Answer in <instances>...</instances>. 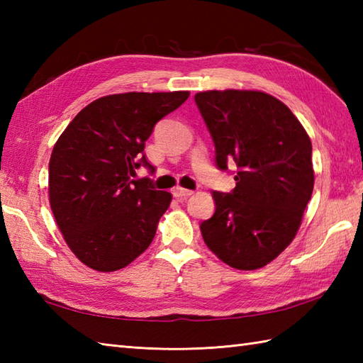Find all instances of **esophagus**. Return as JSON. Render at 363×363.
Returning a JSON list of instances; mask_svg holds the SVG:
<instances>
[{
  "instance_id": "obj_1",
  "label": "esophagus",
  "mask_w": 363,
  "mask_h": 363,
  "mask_svg": "<svg viewBox=\"0 0 363 363\" xmlns=\"http://www.w3.org/2000/svg\"><path fill=\"white\" fill-rule=\"evenodd\" d=\"M190 195H194V191H191V190H187V189L179 187V186L173 189V196L177 198V199H179V198H187Z\"/></svg>"
}]
</instances>
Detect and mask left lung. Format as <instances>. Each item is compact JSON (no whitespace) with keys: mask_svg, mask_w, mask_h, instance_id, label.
<instances>
[{"mask_svg":"<svg viewBox=\"0 0 363 363\" xmlns=\"http://www.w3.org/2000/svg\"><path fill=\"white\" fill-rule=\"evenodd\" d=\"M213 138L217 165L234 160L233 194L213 191L215 213L201 223L204 243L237 269H257L295 238L313 191L312 143L279 99L260 90L195 95Z\"/></svg>","mask_w":363,"mask_h":363,"instance_id":"left-lung-1","label":"left lung"}]
</instances>
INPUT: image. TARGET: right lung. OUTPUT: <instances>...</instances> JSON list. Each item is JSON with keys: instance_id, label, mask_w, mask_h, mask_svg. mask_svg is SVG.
<instances>
[{"instance_id": "right-lung-1", "label": "right lung", "mask_w": 363, "mask_h": 363, "mask_svg": "<svg viewBox=\"0 0 363 363\" xmlns=\"http://www.w3.org/2000/svg\"><path fill=\"white\" fill-rule=\"evenodd\" d=\"M190 91H128L95 99L57 138L50 159V206L68 248L84 265L117 272L151 245L169 191L130 176L145 165L154 125Z\"/></svg>"}]
</instances>
